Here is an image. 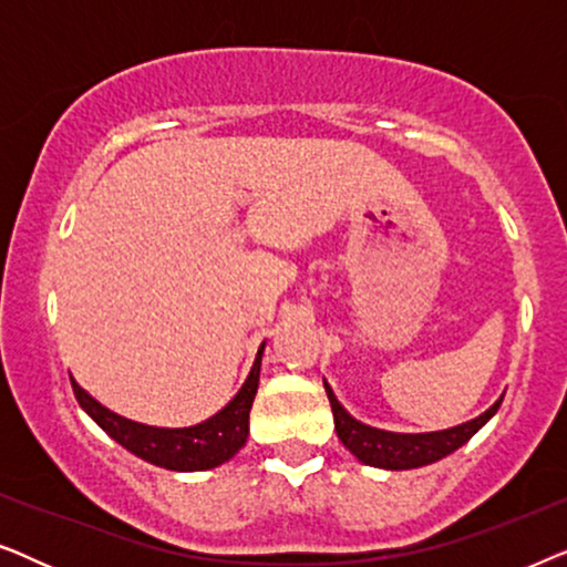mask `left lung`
<instances>
[{
  "instance_id": "8db88e82",
  "label": "left lung",
  "mask_w": 567,
  "mask_h": 567,
  "mask_svg": "<svg viewBox=\"0 0 567 567\" xmlns=\"http://www.w3.org/2000/svg\"><path fill=\"white\" fill-rule=\"evenodd\" d=\"M324 392H328L332 415H336V431L338 439L343 441V446L353 456H359L361 462L371 464V467H384V470H413L423 467V464L444 460L446 454H452L462 444L475 436V433L483 429V425L495 415V410L501 408L503 398L495 402L491 410H485L483 415L475 417V421L454 425L449 431H436V433H390L371 429V425H363L353 421L351 415L340 408L336 394L324 382Z\"/></svg>"
}]
</instances>
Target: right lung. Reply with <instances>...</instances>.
<instances>
[{
	"mask_svg": "<svg viewBox=\"0 0 567 567\" xmlns=\"http://www.w3.org/2000/svg\"><path fill=\"white\" fill-rule=\"evenodd\" d=\"M260 355L262 346L255 359L250 377L245 379L239 390L224 410H219L208 421L190 425V429H154V425L134 423L128 417H121L111 410L92 400L87 392L72 379L74 398L84 408L92 421L103 429L107 436L118 441L131 454L157 464V467L193 472V470H212L231 460L239 449L245 446L247 431H250V408L258 392L260 379Z\"/></svg>",
	"mask_w": 567,
	"mask_h": 567,
	"instance_id": "obj_1",
	"label": "right lung"
}]
</instances>
